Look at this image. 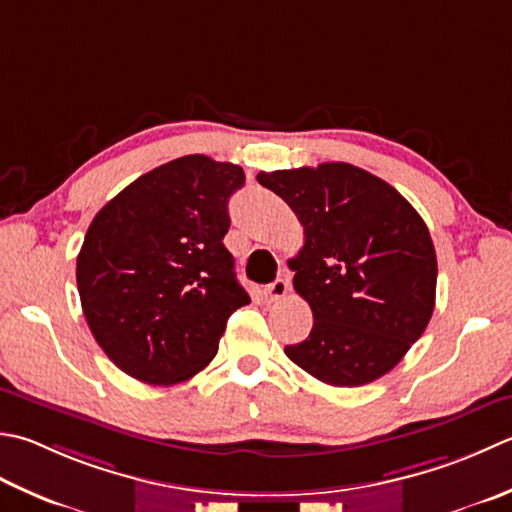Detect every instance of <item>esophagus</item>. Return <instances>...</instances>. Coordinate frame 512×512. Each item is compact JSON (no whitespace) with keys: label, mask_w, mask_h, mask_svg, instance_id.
I'll use <instances>...</instances> for the list:
<instances>
[{"label":"esophagus","mask_w":512,"mask_h":512,"mask_svg":"<svg viewBox=\"0 0 512 512\" xmlns=\"http://www.w3.org/2000/svg\"><path fill=\"white\" fill-rule=\"evenodd\" d=\"M288 290H290L288 279H284V277H277L273 284H268V286H266V297L270 299V302H275V299H282V297H286V295H288Z\"/></svg>","instance_id":"1"}]
</instances>
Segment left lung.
<instances>
[{
    "label": "left lung",
    "mask_w": 512,
    "mask_h": 512,
    "mask_svg": "<svg viewBox=\"0 0 512 512\" xmlns=\"http://www.w3.org/2000/svg\"><path fill=\"white\" fill-rule=\"evenodd\" d=\"M257 182L304 226L288 266L313 330L286 346L288 359L328 386L375 382L433 315L437 257L424 219L384 179L344 162L259 173Z\"/></svg>",
    "instance_id": "left-lung-1"
}]
</instances>
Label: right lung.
Wrapping results in <instances>:
<instances>
[{"instance_id":"right-lung-1","label":"right lung","mask_w":512,"mask_h":512,"mask_svg":"<svg viewBox=\"0 0 512 512\" xmlns=\"http://www.w3.org/2000/svg\"><path fill=\"white\" fill-rule=\"evenodd\" d=\"M244 170L206 155L135 179L95 215L77 255L90 333L144 384L186 382L217 355L228 317L250 304L224 246Z\"/></svg>"}]
</instances>
